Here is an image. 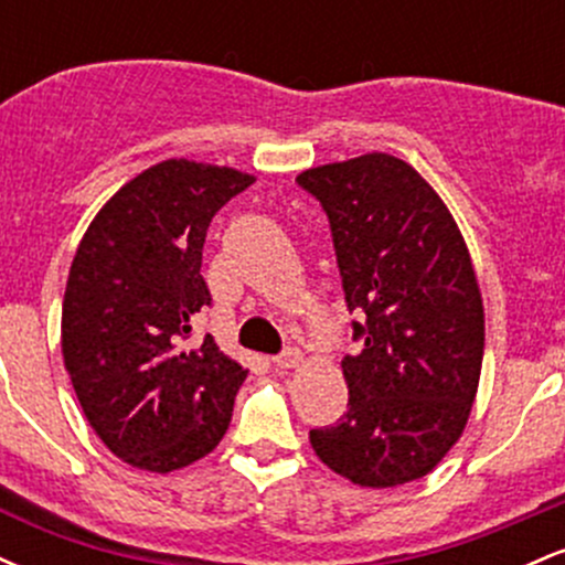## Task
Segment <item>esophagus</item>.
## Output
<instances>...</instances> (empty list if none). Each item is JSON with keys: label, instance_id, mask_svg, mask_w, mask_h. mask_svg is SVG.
<instances>
[{"label": "esophagus", "instance_id": "34e87169", "mask_svg": "<svg viewBox=\"0 0 565 565\" xmlns=\"http://www.w3.org/2000/svg\"><path fill=\"white\" fill-rule=\"evenodd\" d=\"M300 361H302L300 350H297V348H287V350H284V353L276 355L274 364H276L278 369H291V366H300Z\"/></svg>", "mask_w": 565, "mask_h": 565}]
</instances>
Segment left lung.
I'll list each match as a JSON object with an SVG mask.
<instances>
[{
    "label": "left lung",
    "instance_id": "obj_1",
    "mask_svg": "<svg viewBox=\"0 0 565 565\" xmlns=\"http://www.w3.org/2000/svg\"><path fill=\"white\" fill-rule=\"evenodd\" d=\"M329 217L359 355L342 359L348 412L310 446L348 481L391 489L430 472L468 425L483 364V302L438 193L387 153L305 170Z\"/></svg>",
    "mask_w": 565,
    "mask_h": 565
}]
</instances>
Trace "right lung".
I'll use <instances>...</instances> for the list:
<instances>
[{"label": "right lung", "mask_w": 565, "mask_h": 565, "mask_svg": "<svg viewBox=\"0 0 565 565\" xmlns=\"http://www.w3.org/2000/svg\"><path fill=\"white\" fill-rule=\"evenodd\" d=\"M255 178L170 159L97 212L63 297L61 345L93 430L132 468L172 472L206 457L246 380L193 323L212 305L201 249L220 206Z\"/></svg>", "instance_id": "right-lung-1"}]
</instances>
